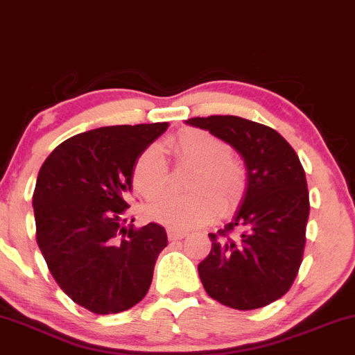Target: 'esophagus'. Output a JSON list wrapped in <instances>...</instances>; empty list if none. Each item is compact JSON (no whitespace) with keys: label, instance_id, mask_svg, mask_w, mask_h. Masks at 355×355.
<instances>
[{"label":"esophagus","instance_id":"1","mask_svg":"<svg viewBox=\"0 0 355 355\" xmlns=\"http://www.w3.org/2000/svg\"><path fill=\"white\" fill-rule=\"evenodd\" d=\"M166 235H168V240H172V242H175V240H180V239L185 237V234H183V232L172 230V229L166 230Z\"/></svg>","mask_w":355,"mask_h":355}]
</instances>
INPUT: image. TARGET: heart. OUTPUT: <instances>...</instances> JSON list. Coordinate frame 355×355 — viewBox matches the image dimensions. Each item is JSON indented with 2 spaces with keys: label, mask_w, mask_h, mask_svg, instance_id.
Returning <instances> with one entry per match:
<instances>
[{
  "label": "heart",
  "mask_w": 355,
  "mask_h": 355,
  "mask_svg": "<svg viewBox=\"0 0 355 355\" xmlns=\"http://www.w3.org/2000/svg\"><path fill=\"white\" fill-rule=\"evenodd\" d=\"M178 164L195 166L187 195H166L146 207V217L172 230H185L210 222L218 209L227 210L242 197L245 168L230 155L222 138L200 128H185L168 141ZM138 195L153 200L168 185V165L158 145L141 150L132 168Z\"/></svg>",
  "instance_id": "obj_1"
}]
</instances>
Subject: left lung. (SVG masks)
I'll use <instances>...</instances> for the list:
<instances>
[{"instance_id": "8db88e82", "label": "left lung", "mask_w": 355, "mask_h": 355, "mask_svg": "<svg viewBox=\"0 0 355 355\" xmlns=\"http://www.w3.org/2000/svg\"><path fill=\"white\" fill-rule=\"evenodd\" d=\"M242 157L247 185L234 217L218 235L198 275L211 299L252 311L280 299L302 263L309 191L299 157L274 128L240 116L190 118Z\"/></svg>"}]
</instances>
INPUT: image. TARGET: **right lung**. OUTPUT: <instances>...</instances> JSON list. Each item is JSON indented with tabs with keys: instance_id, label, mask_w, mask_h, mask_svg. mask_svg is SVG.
<instances>
[{
	"instance_id": "1",
	"label": "right lung",
	"mask_w": 355,
	"mask_h": 355,
	"mask_svg": "<svg viewBox=\"0 0 355 355\" xmlns=\"http://www.w3.org/2000/svg\"><path fill=\"white\" fill-rule=\"evenodd\" d=\"M168 123L101 126L60 144L40 168L33 193L36 242L53 279L93 313H118L148 292L166 232L126 227L125 197L141 150Z\"/></svg>"
}]
</instances>
